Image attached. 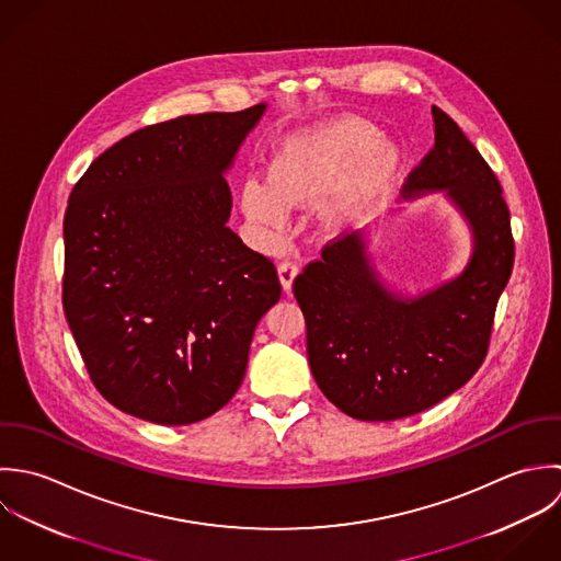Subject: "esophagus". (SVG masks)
<instances>
[{
  "instance_id": "1",
  "label": "esophagus",
  "mask_w": 561,
  "mask_h": 561,
  "mask_svg": "<svg viewBox=\"0 0 561 561\" xmlns=\"http://www.w3.org/2000/svg\"><path fill=\"white\" fill-rule=\"evenodd\" d=\"M277 273H279V282H282V286H284V290H286V293H290L293 282H295L297 273H299L297 262H293V260H284V262L277 266Z\"/></svg>"
}]
</instances>
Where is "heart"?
Here are the masks:
<instances>
[{"instance_id": "heart-1", "label": "heart", "mask_w": 561, "mask_h": 561, "mask_svg": "<svg viewBox=\"0 0 561 561\" xmlns=\"http://www.w3.org/2000/svg\"><path fill=\"white\" fill-rule=\"evenodd\" d=\"M377 142V131L362 121H340L325 129L286 140L268 171V182L249 178L240 204L249 219L286 224L288 210L310 208L340 192L325 208L328 225L351 224L383 191L397 169L392 149Z\"/></svg>"}]
</instances>
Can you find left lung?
I'll list each match as a JSON object with an SVG mask.
<instances>
[{"instance_id":"8db88e82","label":"left lung","mask_w":561,"mask_h":561,"mask_svg":"<svg viewBox=\"0 0 561 561\" xmlns=\"http://www.w3.org/2000/svg\"><path fill=\"white\" fill-rule=\"evenodd\" d=\"M436 145L410 173L403 199L445 193L472 233L463 271L416 297L390 290L362 231L323 247L293 290L306 317L308 359L321 392L357 421L419 414L481 366L494 310L514 266L501 184L459 125L432 108Z\"/></svg>"}]
</instances>
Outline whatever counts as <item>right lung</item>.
Segmentation results:
<instances>
[{
	"mask_svg": "<svg viewBox=\"0 0 561 561\" xmlns=\"http://www.w3.org/2000/svg\"><path fill=\"white\" fill-rule=\"evenodd\" d=\"M266 104L147 125L106 149L65 213L62 306L87 370L125 414L191 425L242 383L275 264L229 227L225 171Z\"/></svg>",
	"mask_w": 561,
	"mask_h": 561,
	"instance_id": "right-lung-1",
	"label": "right lung"
}]
</instances>
